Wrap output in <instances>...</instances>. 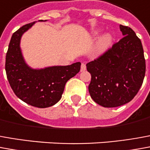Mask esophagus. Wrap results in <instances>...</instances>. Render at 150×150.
I'll list each match as a JSON object with an SVG mask.
<instances>
[{
	"label": "esophagus",
	"mask_w": 150,
	"mask_h": 150,
	"mask_svg": "<svg viewBox=\"0 0 150 150\" xmlns=\"http://www.w3.org/2000/svg\"><path fill=\"white\" fill-rule=\"evenodd\" d=\"M86 69V66L85 64H81V72H84Z\"/></svg>",
	"instance_id": "obj_1"
}]
</instances>
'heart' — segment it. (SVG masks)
I'll list each match as a JSON object with an SVG mask.
<instances>
[{
    "label": "heart",
    "mask_w": 150,
    "mask_h": 150,
    "mask_svg": "<svg viewBox=\"0 0 150 150\" xmlns=\"http://www.w3.org/2000/svg\"><path fill=\"white\" fill-rule=\"evenodd\" d=\"M95 33L97 34L98 32H96ZM111 42H112V37L109 34H105L103 37H101L99 40V42H98V45H97L99 51L100 52L105 51L110 46Z\"/></svg>",
    "instance_id": "heart-1"
}]
</instances>
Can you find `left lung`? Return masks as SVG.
<instances>
[{"label": "left lung", "mask_w": 150, "mask_h": 150, "mask_svg": "<svg viewBox=\"0 0 150 150\" xmlns=\"http://www.w3.org/2000/svg\"><path fill=\"white\" fill-rule=\"evenodd\" d=\"M124 36L100 56L86 64L91 75L89 93L105 108L123 105L138 93L145 75L144 50L140 38L127 26L120 25Z\"/></svg>", "instance_id": "obj_1"}]
</instances>
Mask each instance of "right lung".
<instances>
[{"instance_id": "obj_1", "label": "right lung", "mask_w": 150, "mask_h": 150, "mask_svg": "<svg viewBox=\"0 0 150 150\" xmlns=\"http://www.w3.org/2000/svg\"><path fill=\"white\" fill-rule=\"evenodd\" d=\"M34 23L23 25L12 35L6 53V76L13 91L21 100L34 107L47 108L61 99L66 82L80 71L81 63L42 69L28 67L19 44L22 35Z\"/></svg>"}]
</instances>
